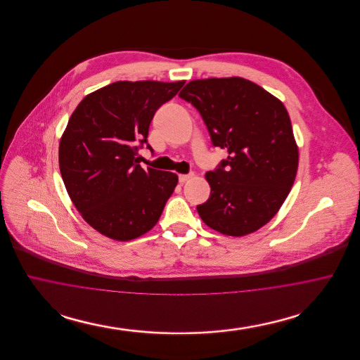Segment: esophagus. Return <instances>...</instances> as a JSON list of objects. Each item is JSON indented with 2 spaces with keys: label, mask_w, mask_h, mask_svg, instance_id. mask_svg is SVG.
I'll return each mask as SVG.
<instances>
[{
  "label": "esophagus",
  "mask_w": 360,
  "mask_h": 360,
  "mask_svg": "<svg viewBox=\"0 0 360 360\" xmlns=\"http://www.w3.org/2000/svg\"><path fill=\"white\" fill-rule=\"evenodd\" d=\"M193 176H194L193 172H191V174H181V175H179V182H181V184H185L186 181L191 179Z\"/></svg>",
  "instance_id": "obj_1"
}]
</instances>
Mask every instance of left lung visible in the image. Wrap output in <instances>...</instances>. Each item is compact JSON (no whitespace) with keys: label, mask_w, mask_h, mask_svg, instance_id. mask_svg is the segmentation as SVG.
<instances>
[{"label":"left lung","mask_w":360,"mask_h":360,"mask_svg":"<svg viewBox=\"0 0 360 360\" xmlns=\"http://www.w3.org/2000/svg\"><path fill=\"white\" fill-rule=\"evenodd\" d=\"M179 97L200 112L212 143L228 151L207 172L210 197L197 206L202 221L228 236H245L269 223L290 193L298 146L279 98L240 78L194 79Z\"/></svg>","instance_id":"obj_1"}]
</instances>
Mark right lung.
I'll use <instances>...</instances> for the list:
<instances>
[{"label": "right lung", "instance_id": "obj_1", "mask_svg": "<svg viewBox=\"0 0 360 360\" xmlns=\"http://www.w3.org/2000/svg\"><path fill=\"white\" fill-rule=\"evenodd\" d=\"M184 85L117 81L87 94L70 116L59 141L62 179L82 219L103 236L129 241L159 221L178 175L141 169L137 146L147 143L158 108Z\"/></svg>", "mask_w": 360, "mask_h": 360}]
</instances>
